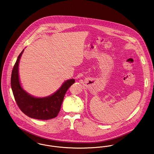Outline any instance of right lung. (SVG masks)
<instances>
[{"instance_id": "add662e5", "label": "right lung", "mask_w": 154, "mask_h": 154, "mask_svg": "<svg viewBox=\"0 0 154 154\" xmlns=\"http://www.w3.org/2000/svg\"><path fill=\"white\" fill-rule=\"evenodd\" d=\"M23 51L14 66L11 77V86L17 104L20 110L30 118L42 120L55 118L60 112L65 94L75 80H67L55 93L46 98H35L29 95L20 86L18 76L19 62Z\"/></svg>"}]
</instances>
